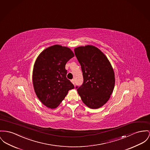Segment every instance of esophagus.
Instances as JSON below:
<instances>
[{"label": "esophagus", "instance_id": "1", "mask_svg": "<svg viewBox=\"0 0 150 150\" xmlns=\"http://www.w3.org/2000/svg\"><path fill=\"white\" fill-rule=\"evenodd\" d=\"M71 82H72V83H73V84H74V85L75 82H74V79H72V80H71Z\"/></svg>", "mask_w": 150, "mask_h": 150}]
</instances>
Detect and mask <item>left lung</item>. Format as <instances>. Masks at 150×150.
Segmentation results:
<instances>
[{"label": "left lung", "instance_id": "8db88e82", "mask_svg": "<svg viewBox=\"0 0 150 150\" xmlns=\"http://www.w3.org/2000/svg\"><path fill=\"white\" fill-rule=\"evenodd\" d=\"M80 62L83 82L77 89L82 102L90 109L103 106L110 98L115 85V75L109 60L104 53L93 45L74 49Z\"/></svg>", "mask_w": 150, "mask_h": 150}]
</instances>
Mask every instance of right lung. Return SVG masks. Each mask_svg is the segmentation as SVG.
Returning <instances> with one entry per match:
<instances>
[{
    "instance_id": "add662e5",
    "label": "right lung",
    "mask_w": 150,
    "mask_h": 150,
    "mask_svg": "<svg viewBox=\"0 0 150 150\" xmlns=\"http://www.w3.org/2000/svg\"><path fill=\"white\" fill-rule=\"evenodd\" d=\"M74 56L69 48L54 45L42 50L35 61L32 81L39 100L47 108H57L67 95L74 88L67 79V62Z\"/></svg>"
}]
</instances>
